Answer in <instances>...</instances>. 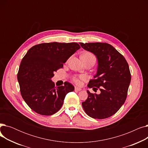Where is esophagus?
Here are the masks:
<instances>
[{
  "label": "esophagus",
  "instance_id": "obj_1",
  "mask_svg": "<svg viewBox=\"0 0 148 148\" xmlns=\"http://www.w3.org/2000/svg\"><path fill=\"white\" fill-rule=\"evenodd\" d=\"M82 90V89L81 88H79V87H75V90H77V91H80V90Z\"/></svg>",
  "mask_w": 148,
  "mask_h": 148
}]
</instances>
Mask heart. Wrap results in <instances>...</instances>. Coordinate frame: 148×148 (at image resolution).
I'll list each match as a JSON object with an SVG mask.
<instances>
[{
    "label": "heart",
    "instance_id": "b5f03b06",
    "mask_svg": "<svg viewBox=\"0 0 148 148\" xmlns=\"http://www.w3.org/2000/svg\"><path fill=\"white\" fill-rule=\"evenodd\" d=\"M81 58H82V60H94L95 62V60H96V58H95V56L92 53H90V52H86L85 53L83 54L82 56H81ZM80 79H84V76L83 75H82L79 77H73V81L77 83V84H79L80 83Z\"/></svg>",
    "mask_w": 148,
    "mask_h": 148
}]
</instances>
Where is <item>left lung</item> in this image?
Masks as SVG:
<instances>
[{"label": "left lung", "instance_id": "8db88e82", "mask_svg": "<svg viewBox=\"0 0 148 148\" xmlns=\"http://www.w3.org/2000/svg\"><path fill=\"white\" fill-rule=\"evenodd\" d=\"M82 47L94 54L98 60L97 74L88 87L99 94L87 90L88 97L82 103L86 113L94 119H106L117 112L125 103L131 82V73L126 59L107 43H79Z\"/></svg>", "mask_w": 148, "mask_h": 148}]
</instances>
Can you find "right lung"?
<instances>
[{
	"label": "right lung",
	"mask_w": 148,
	"mask_h": 148,
	"mask_svg": "<svg viewBox=\"0 0 148 148\" xmlns=\"http://www.w3.org/2000/svg\"><path fill=\"white\" fill-rule=\"evenodd\" d=\"M80 49L76 42H54L34 45L27 51L20 65L17 79L21 96L32 110L49 116L60 110L66 95L74 87L67 82L64 86L55 87L51 79Z\"/></svg>",
	"instance_id": "obj_1"
}]
</instances>
